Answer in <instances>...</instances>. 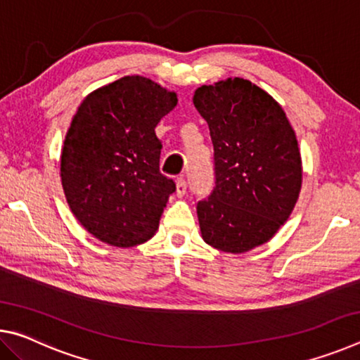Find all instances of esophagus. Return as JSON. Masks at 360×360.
Masks as SVG:
<instances>
[{"mask_svg":"<svg viewBox=\"0 0 360 360\" xmlns=\"http://www.w3.org/2000/svg\"><path fill=\"white\" fill-rule=\"evenodd\" d=\"M186 192H187L186 181H184V178H179L178 181H176V195H178V197H184Z\"/></svg>","mask_w":360,"mask_h":360,"instance_id":"obj_1","label":"esophagus"}]
</instances>
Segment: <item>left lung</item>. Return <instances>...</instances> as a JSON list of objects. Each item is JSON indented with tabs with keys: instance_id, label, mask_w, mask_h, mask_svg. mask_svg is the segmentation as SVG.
<instances>
[{
	"instance_id": "obj_1",
	"label": "left lung",
	"mask_w": 360,
	"mask_h": 360,
	"mask_svg": "<svg viewBox=\"0 0 360 360\" xmlns=\"http://www.w3.org/2000/svg\"><path fill=\"white\" fill-rule=\"evenodd\" d=\"M208 122L216 187L197 205L202 238L229 254L270 241L288 221L302 188V157L281 105L259 85L227 77L195 90Z\"/></svg>"
}]
</instances>
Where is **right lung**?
I'll return each mask as SVG.
<instances>
[{"label": "right lung", "instance_id": "1", "mask_svg": "<svg viewBox=\"0 0 360 360\" xmlns=\"http://www.w3.org/2000/svg\"><path fill=\"white\" fill-rule=\"evenodd\" d=\"M176 105V92L138 75L103 85L79 105L60 178L71 212L96 240L133 248L157 233L176 186L158 169L155 127Z\"/></svg>", "mask_w": 360, "mask_h": 360}]
</instances>
